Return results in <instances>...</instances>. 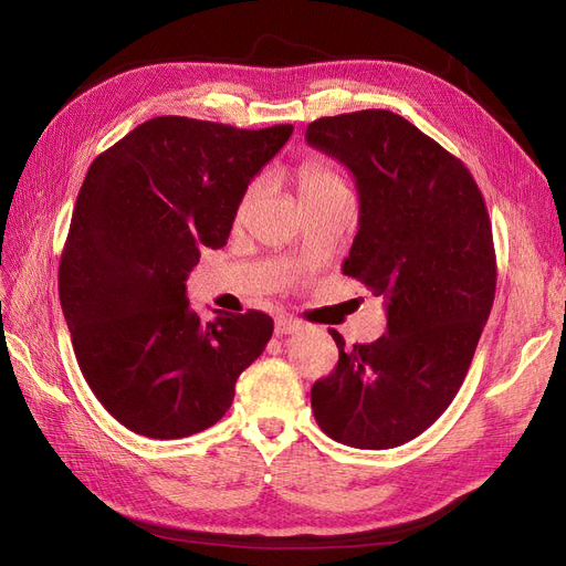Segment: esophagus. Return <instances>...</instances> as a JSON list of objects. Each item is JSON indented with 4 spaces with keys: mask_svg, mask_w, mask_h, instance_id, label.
Here are the masks:
<instances>
[{
    "mask_svg": "<svg viewBox=\"0 0 566 566\" xmlns=\"http://www.w3.org/2000/svg\"><path fill=\"white\" fill-rule=\"evenodd\" d=\"M297 331H302V323L295 321V318L281 316V318L276 321V335H293V333H297Z\"/></svg>",
    "mask_w": 566,
    "mask_h": 566,
    "instance_id": "obj_1",
    "label": "esophagus"
}]
</instances>
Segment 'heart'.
Masks as SVG:
<instances>
[{"instance_id": "obj_1", "label": "heart", "mask_w": 566, "mask_h": 566, "mask_svg": "<svg viewBox=\"0 0 566 566\" xmlns=\"http://www.w3.org/2000/svg\"><path fill=\"white\" fill-rule=\"evenodd\" d=\"M337 186H345V184H342V179L333 172L328 165H323L318 160H304L297 169V188H300L302 200L314 198L323 191H331V188H337ZM250 198H252V191L245 196L241 210L248 208Z\"/></svg>"}]
</instances>
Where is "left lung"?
Listing matches in <instances>:
<instances>
[{"label": "left lung", "instance_id": "8db88e82", "mask_svg": "<svg viewBox=\"0 0 566 566\" xmlns=\"http://www.w3.org/2000/svg\"><path fill=\"white\" fill-rule=\"evenodd\" d=\"M306 144L356 179L358 233L347 276L385 297L387 333L339 349L312 387L321 430L354 449L416 439L449 408L489 321L495 252L486 205L470 169L391 111L321 117Z\"/></svg>", "mask_w": 566, "mask_h": 566}]
</instances>
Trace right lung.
<instances>
[{
    "instance_id": "right-lung-1",
    "label": "right lung",
    "mask_w": 566,
    "mask_h": 566,
    "mask_svg": "<svg viewBox=\"0 0 566 566\" xmlns=\"http://www.w3.org/2000/svg\"><path fill=\"white\" fill-rule=\"evenodd\" d=\"M293 125L238 129L153 117L92 163L61 254L59 295L84 380L148 439H181L227 413L271 339L262 312L202 321L186 279L229 241L248 184Z\"/></svg>"
}]
</instances>
